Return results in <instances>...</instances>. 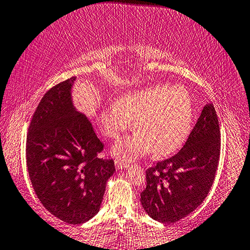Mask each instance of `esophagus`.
Returning a JSON list of instances; mask_svg holds the SVG:
<instances>
[{
    "mask_svg": "<svg viewBox=\"0 0 250 250\" xmlns=\"http://www.w3.org/2000/svg\"><path fill=\"white\" fill-rule=\"evenodd\" d=\"M115 167H117L118 170H122V168H128L129 164H126L122 161H115Z\"/></svg>",
    "mask_w": 250,
    "mask_h": 250,
    "instance_id": "obj_1",
    "label": "esophagus"
}]
</instances>
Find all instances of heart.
I'll use <instances>...</instances> for the list:
<instances>
[{
    "mask_svg": "<svg viewBox=\"0 0 250 250\" xmlns=\"http://www.w3.org/2000/svg\"><path fill=\"white\" fill-rule=\"evenodd\" d=\"M194 108L181 87L156 85L131 91L108 105L101 114L105 135L117 139L133 126L137 131L112 148V155L132 162L150 152L167 155L184 143L190 131Z\"/></svg>",
    "mask_w": 250,
    "mask_h": 250,
    "instance_id": "heart-1",
    "label": "heart"
}]
</instances>
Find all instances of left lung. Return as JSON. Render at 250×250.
I'll use <instances>...</instances> for the list:
<instances>
[{
  "label": "left lung",
  "mask_w": 250,
  "mask_h": 250,
  "mask_svg": "<svg viewBox=\"0 0 250 250\" xmlns=\"http://www.w3.org/2000/svg\"><path fill=\"white\" fill-rule=\"evenodd\" d=\"M220 135L215 108L209 102L180 152L147 168L140 203L153 220L174 223L204 202L219 165Z\"/></svg>",
  "instance_id": "left-lung-1"
}]
</instances>
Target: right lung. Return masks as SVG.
<instances>
[{"label": "right lung", "instance_id": "right-lung-1", "mask_svg": "<svg viewBox=\"0 0 250 250\" xmlns=\"http://www.w3.org/2000/svg\"><path fill=\"white\" fill-rule=\"evenodd\" d=\"M76 77L44 95L27 136V167L38 199L51 214L82 224L100 210L113 160L98 159L103 144L72 100Z\"/></svg>", "mask_w": 250, "mask_h": 250}]
</instances>
